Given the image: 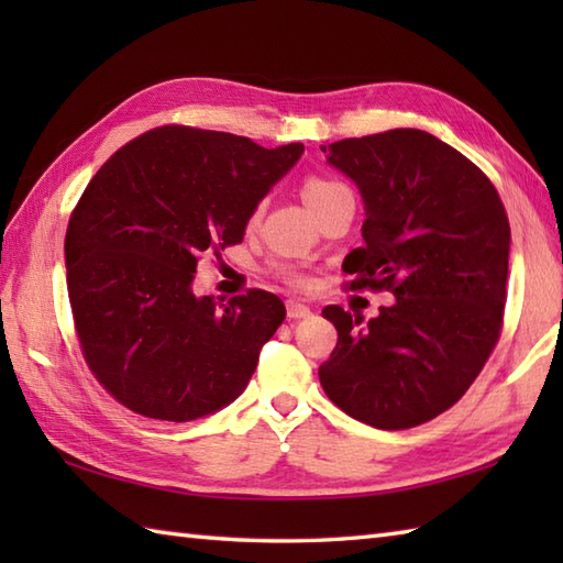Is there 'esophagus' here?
Masks as SVG:
<instances>
[{
	"instance_id": "esophagus-1",
	"label": "esophagus",
	"mask_w": 563,
	"mask_h": 563,
	"mask_svg": "<svg viewBox=\"0 0 563 563\" xmlns=\"http://www.w3.org/2000/svg\"><path fill=\"white\" fill-rule=\"evenodd\" d=\"M285 309H288V319H305V317L312 314V312H309L307 305L297 302V300H288V302H285Z\"/></svg>"
}]
</instances>
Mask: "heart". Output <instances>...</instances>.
Here are the masks:
<instances>
[{
	"label": "heart",
	"instance_id": "heart-1",
	"mask_svg": "<svg viewBox=\"0 0 563 563\" xmlns=\"http://www.w3.org/2000/svg\"><path fill=\"white\" fill-rule=\"evenodd\" d=\"M341 190H349L341 181H336V178H327V176H307L302 181V198L307 200V206L312 208L314 212L324 206L327 200H331L336 194H341ZM258 218V210L251 214V222H254ZM275 273L280 275V278L285 283L295 285V288H305V285H309V278L307 273H302L300 268L295 266H278L275 268Z\"/></svg>",
	"mask_w": 563,
	"mask_h": 563
}]
</instances>
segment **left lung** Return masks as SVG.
I'll return each instance as SVG.
<instances>
[{
    "mask_svg": "<svg viewBox=\"0 0 563 563\" xmlns=\"http://www.w3.org/2000/svg\"><path fill=\"white\" fill-rule=\"evenodd\" d=\"M327 162L361 188L351 290H389L375 319L324 314L339 343L319 367L327 397L382 430L421 426L472 387L504 329L510 224L488 176L426 130L339 140Z\"/></svg>",
    "mask_w": 563,
    "mask_h": 563,
    "instance_id": "1",
    "label": "left lung"
}]
</instances>
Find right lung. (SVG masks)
Segmentation results:
<instances>
[{
  "label": "right lung",
  "instance_id": "add662e5",
  "mask_svg": "<svg viewBox=\"0 0 563 563\" xmlns=\"http://www.w3.org/2000/svg\"><path fill=\"white\" fill-rule=\"evenodd\" d=\"M302 142L162 125L106 162L69 214L67 292L79 349L125 409L194 421L232 404L283 324L278 295L198 297L202 254L239 244L258 200L302 157Z\"/></svg>",
  "mask_w": 563,
  "mask_h": 563
}]
</instances>
